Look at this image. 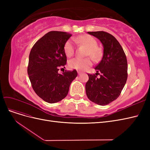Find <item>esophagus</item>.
I'll use <instances>...</instances> for the list:
<instances>
[{
	"label": "esophagus",
	"mask_w": 150,
	"mask_h": 150,
	"mask_svg": "<svg viewBox=\"0 0 150 150\" xmlns=\"http://www.w3.org/2000/svg\"><path fill=\"white\" fill-rule=\"evenodd\" d=\"M78 74L79 75H80V74H82V72H79V71H78Z\"/></svg>",
	"instance_id": "obj_1"
}]
</instances>
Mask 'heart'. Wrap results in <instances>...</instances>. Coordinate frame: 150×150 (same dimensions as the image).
<instances>
[{
    "mask_svg": "<svg viewBox=\"0 0 150 150\" xmlns=\"http://www.w3.org/2000/svg\"><path fill=\"white\" fill-rule=\"evenodd\" d=\"M81 44L89 47L87 56L93 57L94 60H99L102 55V51L100 48L97 47V40L93 36L84 34L81 35L76 39ZM64 52L68 57H71L74 53V45L73 40L68 39L64 46ZM93 64V61L91 58L81 59L76 57L70 60L68 63V66L72 69L79 71L86 70Z\"/></svg>",
    "mask_w": 150,
    "mask_h": 150,
    "instance_id": "b5f03b06",
    "label": "heart"
}]
</instances>
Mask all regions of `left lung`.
I'll return each instance as SVG.
<instances>
[{
  "label": "left lung",
  "instance_id": "1",
  "mask_svg": "<svg viewBox=\"0 0 150 150\" xmlns=\"http://www.w3.org/2000/svg\"><path fill=\"white\" fill-rule=\"evenodd\" d=\"M88 33L100 40L104 49L102 59L95 67L96 74H88L86 93L90 101L105 106L119 97L126 83V57L120 44L111 34L104 31ZM98 74L100 76L99 78L97 77Z\"/></svg>",
  "mask_w": 150,
  "mask_h": 150
}]
</instances>
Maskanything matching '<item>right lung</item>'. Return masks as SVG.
Wrapping results in <instances>:
<instances>
[{"instance_id": "add662e5", "label": "right lung", "mask_w": 150, "mask_h": 150, "mask_svg": "<svg viewBox=\"0 0 150 150\" xmlns=\"http://www.w3.org/2000/svg\"><path fill=\"white\" fill-rule=\"evenodd\" d=\"M72 35L51 31L35 43L29 54L28 73L35 93L44 101L55 103L68 94L69 86L78 76L76 70L59 74L67 57L64 46Z\"/></svg>"}]
</instances>
